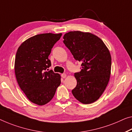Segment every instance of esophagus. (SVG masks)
Wrapping results in <instances>:
<instances>
[{
  "mask_svg": "<svg viewBox=\"0 0 132 132\" xmlns=\"http://www.w3.org/2000/svg\"><path fill=\"white\" fill-rule=\"evenodd\" d=\"M61 77L63 78H65L66 77H67V74H61Z\"/></svg>",
  "mask_w": 132,
  "mask_h": 132,
  "instance_id": "obj_1",
  "label": "esophagus"
}]
</instances>
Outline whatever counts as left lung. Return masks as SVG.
<instances>
[{"mask_svg": "<svg viewBox=\"0 0 132 132\" xmlns=\"http://www.w3.org/2000/svg\"><path fill=\"white\" fill-rule=\"evenodd\" d=\"M63 39L75 60L82 62L81 71L74 74L77 84L72 90L73 96L83 104L94 103L104 92L110 77V51L100 38L90 32L71 31Z\"/></svg>", "mask_w": 132, "mask_h": 132, "instance_id": "left-lung-1", "label": "left lung"}]
</instances>
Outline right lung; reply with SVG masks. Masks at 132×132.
I'll use <instances>...</instances> for the list:
<instances>
[{"mask_svg":"<svg viewBox=\"0 0 132 132\" xmlns=\"http://www.w3.org/2000/svg\"><path fill=\"white\" fill-rule=\"evenodd\" d=\"M62 34L36 35L25 40L18 48L15 72L18 84L29 100L42 106L52 100L61 84V76L48 70V56Z\"/></svg>","mask_w":132,"mask_h":132,"instance_id":"1","label":"right lung"}]
</instances>
